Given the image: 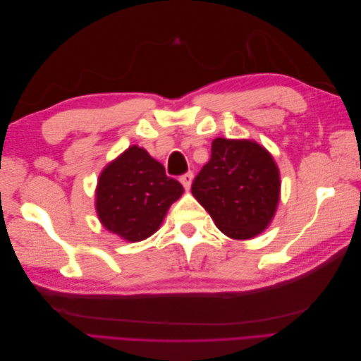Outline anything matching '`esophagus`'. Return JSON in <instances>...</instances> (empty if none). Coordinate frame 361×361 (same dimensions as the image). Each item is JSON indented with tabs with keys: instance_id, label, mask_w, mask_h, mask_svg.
Returning a JSON list of instances; mask_svg holds the SVG:
<instances>
[{
	"instance_id": "34e87169",
	"label": "esophagus",
	"mask_w": 361,
	"mask_h": 361,
	"mask_svg": "<svg viewBox=\"0 0 361 361\" xmlns=\"http://www.w3.org/2000/svg\"><path fill=\"white\" fill-rule=\"evenodd\" d=\"M179 180H180V183L183 185V187H185V190H190V188H191V183H192V173L188 171V173L182 174Z\"/></svg>"
}]
</instances>
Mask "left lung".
<instances>
[{
  "label": "left lung",
  "mask_w": 361,
  "mask_h": 361,
  "mask_svg": "<svg viewBox=\"0 0 361 361\" xmlns=\"http://www.w3.org/2000/svg\"><path fill=\"white\" fill-rule=\"evenodd\" d=\"M191 192L224 235L250 239L276 214L280 174L269 152L255 141L215 138Z\"/></svg>",
  "instance_id": "left-lung-1"
}]
</instances>
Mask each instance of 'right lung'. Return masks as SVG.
Instances as JSON below:
<instances>
[{"label":"right lung","instance_id":"right-lung-1","mask_svg":"<svg viewBox=\"0 0 361 361\" xmlns=\"http://www.w3.org/2000/svg\"><path fill=\"white\" fill-rule=\"evenodd\" d=\"M182 185L145 149L130 146L102 170L96 188V211L108 231L129 243L154 235Z\"/></svg>","mask_w":361,"mask_h":361}]
</instances>
